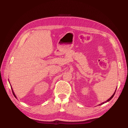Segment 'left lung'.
I'll return each mask as SVG.
<instances>
[{"instance_id":"8db88e82","label":"left lung","mask_w":128,"mask_h":128,"mask_svg":"<svg viewBox=\"0 0 128 128\" xmlns=\"http://www.w3.org/2000/svg\"><path fill=\"white\" fill-rule=\"evenodd\" d=\"M116 90H115V92H114V94H113V95H112V96H111V97L110 98V99H108L107 100V101H106L105 102H102V103L101 104H99V105H102V104H104V102H109V101H110V100L112 99V98H113V96H114V94H115V92H116Z\"/></svg>"}]
</instances>
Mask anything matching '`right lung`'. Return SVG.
<instances>
[{"label":"right lung","mask_w":128,"mask_h":128,"mask_svg":"<svg viewBox=\"0 0 128 128\" xmlns=\"http://www.w3.org/2000/svg\"><path fill=\"white\" fill-rule=\"evenodd\" d=\"M12 88V92H13V94L14 96H15V98H16V96H15V94H14V92H13V89H12V88Z\"/></svg>","instance_id":"obj_1"}]
</instances>
